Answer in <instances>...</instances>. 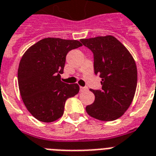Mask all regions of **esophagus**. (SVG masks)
Here are the masks:
<instances>
[{
	"mask_svg": "<svg viewBox=\"0 0 156 156\" xmlns=\"http://www.w3.org/2000/svg\"><path fill=\"white\" fill-rule=\"evenodd\" d=\"M86 90H87V87H80V91L81 92H83V91H86Z\"/></svg>",
	"mask_w": 156,
	"mask_h": 156,
	"instance_id": "esophagus-1",
	"label": "esophagus"
}]
</instances>
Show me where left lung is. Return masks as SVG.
<instances>
[{"instance_id": "obj_1", "label": "left lung", "mask_w": 156, "mask_h": 156, "mask_svg": "<svg viewBox=\"0 0 156 156\" xmlns=\"http://www.w3.org/2000/svg\"><path fill=\"white\" fill-rule=\"evenodd\" d=\"M93 52L94 73L101 78V88L91 89L93 104L86 107L93 118L110 122L125 113L133 100L137 85V69L125 46L112 35L80 40Z\"/></svg>"}]
</instances>
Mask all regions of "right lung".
I'll list each match as a JSON object with an SVG mask.
<instances>
[{
	"label": "right lung",
	"mask_w": 156,
	"mask_h": 156,
	"mask_svg": "<svg viewBox=\"0 0 156 156\" xmlns=\"http://www.w3.org/2000/svg\"><path fill=\"white\" fill-rule=\"evenodd\" d=\"M83 45L78 40L45 38L30 47L20 59L18 84L23 102L31 115L43 122L63 116L65 101L79 92L77 83L61 81L66 55Z\"/></svg>",
	"instance_id": "add662e5"
}]
</instances>
